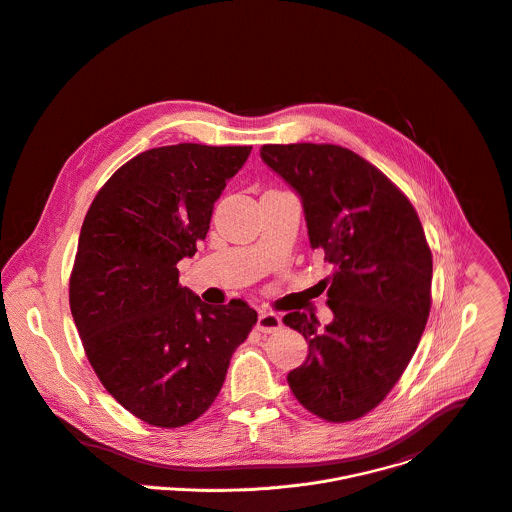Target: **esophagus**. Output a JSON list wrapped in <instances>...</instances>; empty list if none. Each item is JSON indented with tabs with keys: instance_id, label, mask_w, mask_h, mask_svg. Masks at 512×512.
<instances>
[{
	"instance_id": "34e87169",
	"label": "esophagus",
	"mask_w": 512,
	"mask_h": 512,
	"mask_svg": "<svg viewBox=\"0 0 512 512\" xmlns=\"http://www.w3.org/2000/svg\"><path fill=\"white\" fill-rule=\"evenodd\" d=\"M281 326H283L281 316H279V314H275V312H267V310H263V312L259 314V318H257V330H259V332L269 334V332L279 330Z\"/></svg>"
}]
</instances>
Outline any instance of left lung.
I'll use <instances>...</instances> for the list:
<instances>
[{
	"mask_svg": "<svg viewBox=\"0 0 512 512\" xmlns=\"http://www.w3.org/2000/svg\"><path fill=\"white\" fill-rule=\"evenodd\" d=\"M263 162L303 200L308 239L334 273V320L289 312L308 342L289 374L303 408L346 423L378 408L408 368L431 308L433 259L408 196L376 166L336 144H265Z\"/></svg>",
	"mask_w": 512,
	"mask_h": 512,
	"instance_id": "8db88e82",
	"label": "left lung"
}]
</instances>
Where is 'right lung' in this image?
<instances>
[{
    "label": "right lung",
    "mask_w": 512,
    "mask_h": 512,
    "mask_svg": "<svg viewBox=\"0 0 512 512\" xmlns=\"http://www.w3.org/2000/svg\"><path fill=\"white\" fill-rule=\"evenodd\" d=\"M251 146L174 144L120 166L89 207L69 279L85 354L106 392L138 419L182 427L217 398L257 322L243 301L209 307L182 289L213 204Z\"/></svg>",
    "instance_id": "add662e5"
}]
</instances>
